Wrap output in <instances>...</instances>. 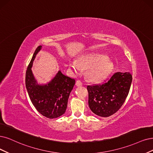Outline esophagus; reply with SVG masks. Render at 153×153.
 I'll list each match as a JSON object with an SVG mask.
<instances>
[{
    "label": "esophagus",
    "mask_w": 153,
    "mask_h": 153,
    "mask_svg": "<svg viewBox=\"0 0 153 153\" xmlns=\"http://www.w3.org/2000/svg\"><path fill=\"white\" fill-rule=\"evenodd\" d=\"M76 86H81L82 85V82L81 81L78 80V81H76Z\"/></svg>",
    "instance_id": "1"
}]
</instances>
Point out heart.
Returning a JSON list of instances; mask_svg holds the SVG:
<instances>
[{"mask_svg": "<svg viewBox=\"0 0 153 153\" xmlns=\"http://www.w3.org/2000/svg\"><path fill=\"white\" fill-rule=\"evenodd\" d=\"M69 66L74 74H79L82 69H86V77L92 82L104 80L114 69V65L105 55L89 53L80 56L77 61L70 60Z\"/></svg>", "mask_w": 153, "mask_h": 153, "instance_id": "heart-1", "label": "heart"}]
</instances>
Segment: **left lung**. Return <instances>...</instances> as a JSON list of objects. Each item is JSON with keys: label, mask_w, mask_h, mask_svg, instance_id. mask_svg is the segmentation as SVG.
Returning <instances> with one entry per match:
<instances>
[{"label": "left lung", "mask_w": 153, "mask_h": 153, "mask_svg": "<svg viewBox=\"0 0 153 153\" xmlns=\"http://www.w3.org/2000/svg\"><path fill=\"white\" fill-rule=\"evenodd\" d=\"M132 81L131 73L118 72L105 83L88 86L90 109L94 114L102 117L114 114L125 102Z\"/></svg>", "instance_id": "obj_1"}]
</instances>
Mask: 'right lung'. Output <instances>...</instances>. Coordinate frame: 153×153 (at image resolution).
<instances>
[{"mask_svg":"<svg viewBox=\"0 0 153 153\" xmlns=\"http://www.w3.org/2000/svg\"><path fill=\"white\" fill-rule=\"evenodd\" d=\"M42 46H39L33 53L26 72V88L30 98L37 111L48 118L59 117L65 112L68 99L75 79L59 71L47 84H39L34 76L31 68L33 61Z\"/></svg>","mask_w":153,"mask_h":153,"instance_id":"obj_1","label":"right lung"}]
</instances>
